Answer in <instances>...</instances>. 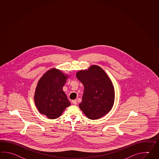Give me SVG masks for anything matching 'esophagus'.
Returning a JSON list of instances; mask_svg holds the SVG:
<instances>
[{
    "label": "esophagus",
    "mask_w": 159,
    "mask_h": 159,
    "mask_svg": "<svg viewBox=\"0 0 159 159\" xmlns=\"http://www.w3.org/2000/svg\"><path fill=\"white\" fill-rule=\"evenodd\" d=\"M72 104H74V105H77V104H78V102H77L76 100L72 101Z\"/></svg>",
    "instance_id": "1"
}]
</instances>
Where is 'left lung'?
Here are the masks:
<instances>
[{"instance_id":"1","label":"left lung","mask_w":159,"mask_h":159,"mask_svg":"<svg viewBox=\"0 0 159 159\" xmlns=\"http://www.w3.org/2000/svg\"><path fill=\"white\" fill-rule=\"evenodd\" d=\"M76 76L84 85L82 101L79 106L86 117L97 120L108 113L113 107L115 91L104 70L92 65L88 70L79 71Z\"/></svg>"}]
</instances>
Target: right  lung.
I'll return each mask as SVG.
<instances>
[{
  "label": "right lung",
  "mask_w": 159,
  "mask_h": 159,
  "mask_svg": "<svg viewBox=\"0 0 159 159\" xmlns=\"http://www.w3.org/2000/svg\"><path fill=\"white\" fill-rule=\"evenodd\" d=\"M69 75L51 68L40 78L35 89L34 100L39 113L49 119L58 118L71 105L63 87Z\"/></svg>",
  "instance_id": "right-lung-1"
}]
</instances>
